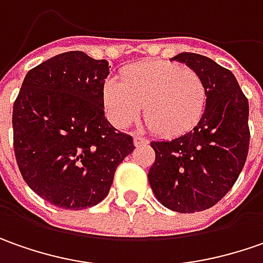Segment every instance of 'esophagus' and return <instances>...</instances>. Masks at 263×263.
<instances>
[{"label": "esophagus", "instance_id": "obj_1", "mask_svg": "<svg viewBox=\"0 0 263 263\" xmlns=\"http://www.w3.org/2000/svg\"><path fill=\"white\" fill-rule=\"evenodd\" d=\"M134 144L138 147V145H144V144H148V138L142 137V135H135L134 137Z\"/></svg>", "mask_w": 263, "mask_h": 263}]
</instances>
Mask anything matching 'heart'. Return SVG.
I'll use <instances>...</instances> for the list:
<instances>
[{"mask_svg": "<svg viewBox=\"0 0 263 263\" xmlns=\"http://www.w3.org/2000/svg\"><path fill=\"white\" fill-rule=\"evenodd\" d=\"M206 84L195 69L176 62H144L126 68L122 81L107 78L102 90L104 112L110 122L129 126L144 116L163 137H176L195 128L205 114Z\"/></svg>", "mask_w": 263, "mask_h": 263, "instance_id": "b5f03b06", "label": "heart"}]
</instances>
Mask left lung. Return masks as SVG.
Listing matches in <instances>:
<instances>
[{
    "label": "left lung",
    "instance_id": "1",
    "mask_svg": "<svg viewBox=\"0 0 263 263\" xmlns=\"http://www.w3.org/2000/svg\"><path fill=\"white\" fill-rule=\"evenodd\" d=\"M172 59L204 78L206 107L192 131L151 142L148 182L166 208L192 214L214 206L236 183L249 153V102L230 69L211 58L185 52Z\"/></svg>",
    "mask_w": 263,
    "mask_h": 263
}]
</instances>
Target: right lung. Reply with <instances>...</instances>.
<instances>
[{"instance_id":"1","label":"right lung","mask_w":263,"mask_h":263,"mask_svg":"<svg viewBox=\"0 0 263 263\" xmlns=\"http://www.w3.org/2000/svg\"><path fill=\"white\" fill-rule=\"evenodd\" d=\"M109 64L84 52L59 53L32 68L13 107L14 154L30 189L65 210L95 206L135 145L104 118Z\"/></svg>"}]
</instances>
